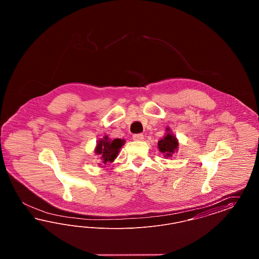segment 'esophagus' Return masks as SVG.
<instances>
[{"label":"esophagus","mask_w":259,"mask_h":259,"mask_svg":"<svg viewBox=\"0 0 259 259\" xmlns=\"http://www.w3.org/2000/svg\"><path fill=\"white\" fill-rule=\"evenodd\" d=\"M133 140L134 141H143L144 140V135L143 134H134L133 135Z\"/></svg>","instance_id":"34e87169"}]
</instances>
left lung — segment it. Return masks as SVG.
Segmentation results:
<instances>
[{"label": "left lung", "instance_id": "obj_1", "mask_svg": "<svg viewBox=\"0 0 259 259\" xmlns=\"http://www.w3.org/2000/svg\"><path fill=\"white\" fill-rule=\"evenodd\" d=\"M157 147L165 158L172 157L174 153L179 150V141L169 127L166 128V134L160 141H158Z\"/></svg>", "mask_w": 259, "mask_h": 259}]
</instances>
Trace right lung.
<instances>
[{
  "label": "right lung",
  "mask_w": 259,
  "mask_h": 259,
  "mask_svg": "<svg viewBox=\"0 0 259 259\" xmlns=\"http://www.w3.org/2000/svg\"><path fill=\"white\" fill-rule=\"evenodd\" d=\"M124 143V139L111 140L108 136L98 140L94 152L99 156V165L101 167H105L107 163L113 162L117 157Z\"/></svg>",
  "instance_id": "1"
}]
</instances>
